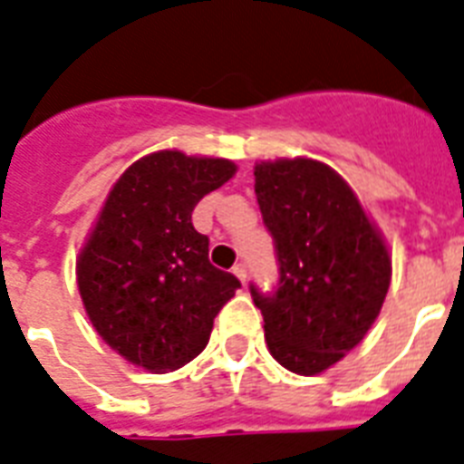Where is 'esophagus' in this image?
Here are the masks:
<instances>
[{"label": "esophagus", "instance_id": "obj_1", "mask_svg": "<svg viewBox=\"0 0 464 464\" xmlns=\"http://www.w3.org/2000/svg\"><path fill=\"white\" fill-rule=\"evenodd\" d=\"M233 274L240 278V284H245V278H247V266H245L243 262H238V265L233 266Z\"/></svg>", "mask_w": 464, "mask_h": 464}]
</instances>
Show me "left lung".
<instances>
[{"label":"left lung","instance_id":"8db88e82","mask_svg":"<svg viewBox=\"0 0 464 464\" xmlns=\"http://www.w3.org/2000/svg\"><path fill=\"white\" fill-rule=\"evenodd\" d=\"M255 195L278 259L276 293L250 285L278 364L312 376L362 341L391 285L386 240L322 161H259Z\"/></svg>","mask_w":464,"mask_h":464}]
</instances>
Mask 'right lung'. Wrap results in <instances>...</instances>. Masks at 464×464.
Wrapping results in <instances>:
<instances>
[{
	"mask_svg": "<svg viewBox=\"0 0 464 464\" xmlns=\"http://www.w3.org/2000/svg\"><path fill=\"white\" fill-rule=\"evenodd\" d=\"M236 164L161 150L119 176L82 245L75 278L95 331L123 360L154 374L205 350L240 281L209 262L193 209L233 179Z\"/></svg>",
	"mask_w": 464,
	"mask_h": 464,
	"instance_id": "add662e5",
	"label": "right lung"
}]
</instances>
